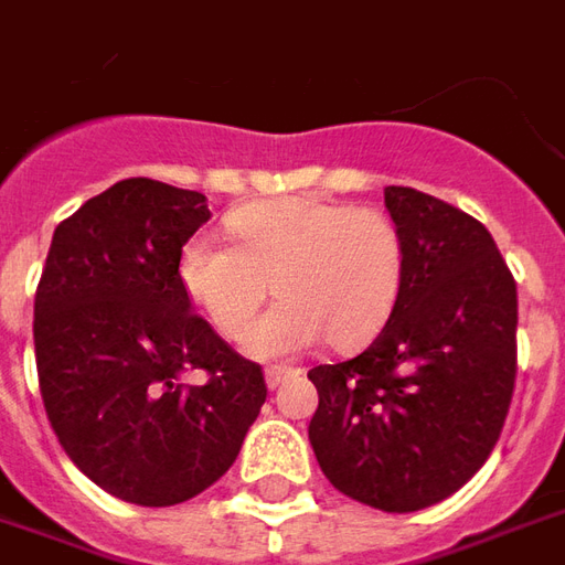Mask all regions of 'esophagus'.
<instances>
[{
	"label": "esophagus",
	"instance_id": "esophagus-1",
	"mask_svg": "<svg viewBox=\"0 0 565 565\" xmlns=\"http://www.w3.org/2000/svg\"><path fill=\"white\" fill-rule=\"evenodd\" d=\"M294 375V369H284V366H271L266 369V384H269V391H275V387H281L284 381Z\"/></svg>",
	"mask_w": 565,
	"mask_h": 565
}]
</instances>
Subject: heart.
<instances>
[{
  "label": "heart",
  "mask_w": 565,
  "mask_h": 565,
  "mask_svg": "<svg viewBox=\"0 0 565 565\" xmlns=\"http://www.w3.org/2000/svg\"><path fill=\"white\" fill-rule=\"evenodd\" d=\"M226 226L235 245L211 233L186 238L178 281L230 339L271 281L278 302L242 339L254 360L302 354L323 335L335 348L366 342L403 287V235L384 211L294 196L242 205Z\"/></svg>",
  "instance_id": "heart-1"
}]
</instances>
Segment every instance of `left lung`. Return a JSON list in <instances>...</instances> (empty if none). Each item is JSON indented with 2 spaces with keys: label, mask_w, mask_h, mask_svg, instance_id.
Listing matches in <instances>:
<instances>
[{
  "label": "left lung",
  "mask_w": 565,
  "mask_h": 565,
  "mask_svg": "<svg viewBox=\"0 0 565 565\" xmlns=\"http://www.w3.org/2000/svg\"><path fill=\"white\" fill-rule=\"evenodd\" d=\"M403 287L379 339L315 366L308 441L344 497L420 511L457 493L497 445L518 372V287L484 223L415 186H384Z\"/></svg>",
  "instance_id": "obj_1"
}]
</instances>
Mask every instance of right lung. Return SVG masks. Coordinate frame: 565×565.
<instances>
[{
  "label": "right lung",
  "instance_id": "1",
  "mask_svg": "<svg viewBox=\"0 0 565 565\" xmlns=\"http://www.w3.org/2000/svg\"><path fill=\"white\" fill-rule=\"evenodd\" d=\"M196 190L127 178L54 230L35 290V366L68 460L132 505L221 478L266 403L263 369L190 311L178 254L209 221ZM205 371V385H184Z\"/></svg>",
  "mask_w": 565,
  "mask_h": 565
}]
</instances>
